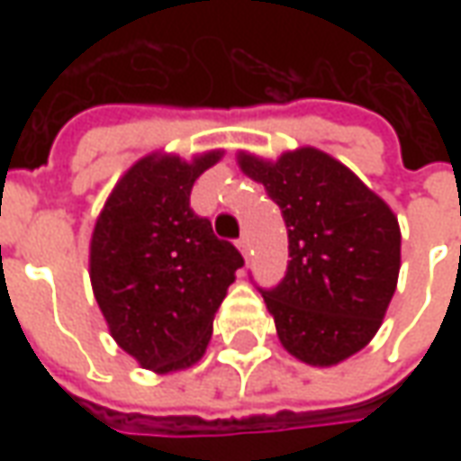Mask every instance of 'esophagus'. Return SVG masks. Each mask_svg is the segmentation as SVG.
<instances>
[{
    "instance_id": "1",
    "label": "esophagus",
    "mask_w": 461,
    "mask_h": 461,
    "mask_svg": "<svg viewBox=\"0 0 461 461\" xmlns=\"http://www.w3.org/2000/svg\"><path fill=\"white\" fill-rule=\"evenodd\" d=\"M237 249H240L241 257L247 259V257H249V240H247V237H241V240L237 241Z\"/></svg>"
}]
</instances>
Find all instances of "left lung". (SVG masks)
Here are the masks:
<instances>
[{"mask_svg":"<svg viewBox=\"0 0 461 461\" xmlns=\"http://www.w3.org/2000/svg\"><path fill=\"white\" fill-rule=\"evenodd\" d=\"M237 162L267 187L289 230L286 276L261 291L281 346L306 366H339L373 340L395 294V212L319 148L276 160L240 150Z\"/></svg>","mask_w":461,"mask_h":461,"instance_id":"obj_1","label":"left lung"}]
</instances>
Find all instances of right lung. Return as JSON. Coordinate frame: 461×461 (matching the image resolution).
Segmentation results:
<instances>
[{"instance_id":"1","label":"right lung","mask_w":461,"mask_h":461,"mask_svg":"<svg viewBox=\"0 0 461 461\" xmlns=\"http://www.w3.org/2000/svg\"><path fill=\"white\" fill-rule=\"evenodd\" d=\"M221 155L140 158L115 182L91 234L88 274L108 330L158 375L204 356L214 313L244 264L234 244L190 210L192 185Z\"/></svg>"}]
</instances>
